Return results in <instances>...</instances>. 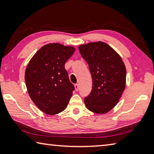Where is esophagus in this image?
<instances>
[{
    "mask_svg": "<svg viewBox=\"0 0 154 154\" xmlns=\"http://www.w3.org/2000/svg\"><path fill=\"white\" fill-rule=\"evenodd\" d=\"M79 85H78V84H75V90L78 91V90H79Z\"/></svg>",
    "mask_w": 154,
    "mask_h": 154,
    "instance_id": "1",
    "label": "esophagus"
}]
</instances>
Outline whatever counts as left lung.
<instances>
[{
	"label": "left lung",
	"mask_w": 154,
	"mask_h": 154,
	"mask_svg": "<svg viewBox=\"0 0 154 154\" xmlns=\"http://www.w3.org/2000/svg\"><path fill=\"white\" fill-rule=\"evenodd\" d=\"M92 78V89L84 98L87 109L105 114L115 107L126 88V69L121 56L102 41L79 46Z\"/></svg>",
	"instance_id": "1"
}]
</instances>
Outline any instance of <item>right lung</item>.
Listing matches in <instances>:
<instances>
[{
	"label": "right lung",
	"mask_w": 154,
	"mask_h": 154,
	"mask_svg": "<svg viewBox=\"0 0 154 154\" xmlns=\"http://www.w3.org/2000/svg\"><path fill=\"white\" fill-rule=\"evenodd\" d=\"M75 51L72 46L48 43L36 52L25 71L31 100L41 111L53 116L63 111L75 87L64 68Z\"/></svg>",
	"instance_id": "obj_1"
}]
</instances>
